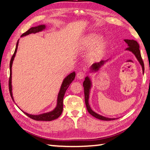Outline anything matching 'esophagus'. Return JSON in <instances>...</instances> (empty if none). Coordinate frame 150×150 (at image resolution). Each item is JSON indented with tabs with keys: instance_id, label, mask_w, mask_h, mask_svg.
<instances>
[{
	"instance_id": "1",
	"label": "esophagus",
	"mask_w": 150,
	"mask_h": 150,
	"mask_svg": "<svg viewBox=\"0 0 150 150\" xmlns=\"http://www.w3.org/2000/svg\"><path fill=\"white\" fill-rule=\"evenodd\" d=\"M85 75V73L83 71H79L77 73V77L79 79H82L84 78Z\"/></svg>"
}]
</instances>
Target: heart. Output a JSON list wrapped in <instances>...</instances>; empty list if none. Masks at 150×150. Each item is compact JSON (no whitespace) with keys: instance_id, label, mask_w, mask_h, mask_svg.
<instances>
[{"instance_id":"heart-1","label":"heart","mask_w":150,"mask_h":150,"mask_svg":"<svg viewBox=\"0 0 150 150\" xmlns=\"http://www.w3.org/2000/svg\"><path fill=\"white\" fill-rule=\"evenodd\" d=\"M100 35L96 33L86 35L81 42V47L83 49L88 50L93 47L90 51L88 57L91 60H95L103 56L108 46V41L102 39Z\"/></svg>"}]
</instances>
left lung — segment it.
<instances>
[{"mask_svg":"<svg viewBox=\"0 0 150 150\" xmlns=\"http://www.w3.org/2000/svg\"><path fill=\"white\" fill-rule=\"evenodd\" d=\"M124 41L128 45V47L126 48V50H128L129 52H131L134 55H135L136 59H138V61L139 63V64L141 65L142 68V71H143V74L144 73V64L143 62V60L142 59V56H141V54H140V51H139V44H138V42L134 40H124ZM108 59L106 60V61H101L99 63H94L93 65H92L91 68H90V72H96L98 71V70L100 69V67H102V66L104 65V64L108 62ZM83 87H84V93H85V105L86 106H87V109L89 114H91V115L94 117H95L96 118L100 119V120H115L116 118H107L105 117V116H101L98 114L96 113L95 112H94L92 109L91 108V106L88 104V99H89V94H90V90L91 88V87H92V82H91V80L89 77H86L85 79V81H83Z\"/></svg>","mask_w":150,"mask_h":150,"instance_id":"8db88e82","label":"left lung"}]
</instances>
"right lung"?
Listing matches in <instances>:
<instances>
[{
	"mask_svg": "<svg viewBox=\"0 0 150 150\" xmlns=\"http://www.w3.org/2000/svg\"><path fill=\"white\" fill-rule=\"evenodd\" d=\"M46 26L44 24L43 25H39L38 26L35 27H32L31 28H30L28 31H26L23 34L21 35V37L25 36V35H27L30 34H35V33L43 31V30L45 29ZM18 42L19 40H18L16 43V49H15L14 53L11 59V62H10V78H9V91L10 94H11V96L12 97V99L14 101L13 96H12V63H13V61L14 59L15 55H16L17 49H18ZM75 77V71L72 72L70 73L69 75H68L67 77H66L64 79L63 81V83L61 86L59 92L58 93L57 95V105L56 107H55L54 110L48 112L46 113H43L40 114L38 115H30V114H28L26 112H24V113L26 116H28L30 118L33 119V120H37V121H52L53 120H55V119L57 118L59 116L62 115L63 112V96L65 95V91L67 89V88L69 87L71 83H72V81L74 80Z\"/></svg>",
	"mask_w": 150,
	"mask_h": 150,
	"instance_id": "right-lung-1",
	"label": "right lung"
}]
</instances>
